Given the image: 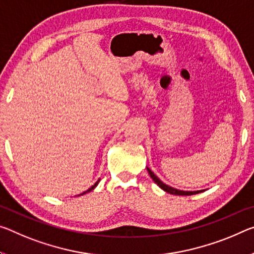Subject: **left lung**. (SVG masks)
Masks as SVG:
<instances>
[{
	"label": "left lung",
	"instance_id": "left-lung-1",
	"mask_svg": "<svg viewBox=\"0 0 254 254\" xmlns=\"http://www.w3.org/2000/svg\"><path fill=\"white\" fill-rule=\"evenodd\" d=\"M148 174L150 175V178L154 180V182L158 185V187L164 190L165 192L170 193V194H174V195H193V194H198V193L203 192L204 190H198V191H183V190H178V189L172 188L170 185L165 184L163 181H160L157 176L154 174V172H151V170L149 167H147Z\"/></svg>",
	"mask_w": 254,
	"mask_h": 254
}]
</instances>
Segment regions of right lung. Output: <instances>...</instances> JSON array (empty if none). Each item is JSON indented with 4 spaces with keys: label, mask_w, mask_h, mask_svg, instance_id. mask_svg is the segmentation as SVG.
<instances>
[{
    "label": "right lung",
    "mask_w": 254,
    "mask_h": 254,
    "mask_svg": "<svg viewBox=\"0 0 254 254\" xmlns=\"http://www.w3.org/2000/svg\"><path fill=\"white\" fill-rule=\"evenodd\" d=\"M99 181H100V179H98V181H97V182H96L94 185H92V187H90L89 189H88V190H86V191H84V192H82V193H80V194L79 195H83V194H86V193H88V192H90V191H92V190H94V189L96 188V187H97V185H98V183H99Z\"/></svg>",
    "instance_id": "right-lung-1"
}]
</instances>
